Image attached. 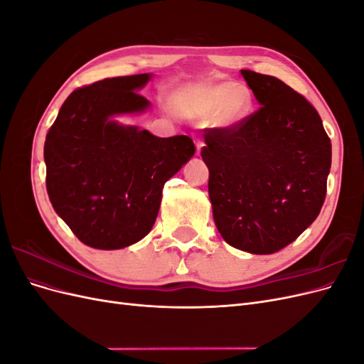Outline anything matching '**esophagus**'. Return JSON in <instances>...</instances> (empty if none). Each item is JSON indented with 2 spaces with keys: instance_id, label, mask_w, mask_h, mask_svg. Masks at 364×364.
<instances>
[{
  "instance_id": "34e87169",
  "label": "esophagus",
  "mask_w": 364,
  "mask_h": 364,
  "mask_svg": "<svg viewBox=\"0 0 364 364\" xmlns=\"http://www.w3.org/2000/svg\"><path fill=\"white\" fill-rule=\"evenodd\" d=\"M203 146H205L203 141H200V139L196 141V151H197V155H200V151H202Z\"/></svg>"
}]
</instances>
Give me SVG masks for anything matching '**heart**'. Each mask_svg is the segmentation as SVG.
<instances>
[{"mask_svg": "<svg viewBox=\"0 0 364 364\" xmlns=\"http://www.w3.org/2000/svg\"><path fill=\"white\" fill-rule=\"evenodd\" d=\"M252 111V95L246 86L230 82L205 86L191 105V115L211 119L220 129L238 126Z\"/></svg>", "mask_w": 364, "mask_h": 364, "instance_id": "obj_1", "label": "heart"}]
</instances>
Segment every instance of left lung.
<instances>
[{"label":"left lung","mask_w":364,"mask_h":364,"mask_svg":"<svg viewBox=\"0 0 364 364\" xmlns=\"http://www.w3.org/2000/svg\"><path fill=\"white\" fill-rule=\"evenodd\" d=\"M259 109L206 129L202 159L214 222L228 245L255 255L289 246L321 213L331 141L305 97L272 75L241 70Z\"/></svg>","instance_id":"obj_1"}]
</instances>
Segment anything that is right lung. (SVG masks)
Listing matches in <instances>:
<instances>
[{
	"instance_id": "obj_1",
	"label": "right lung",
	"mask_w": 364,
	"mask_h": 364,
	"mask_svg": "<svg viewBox=\"0 0 364 364\" xmlns=\"http://www.w3.org/2000/svg\"><path fill=\"white\" fill-rule=\"evenodd\" d=\"M150 79L149 73L112 77L75 90L47 134L50 202L90 247L115 250L144 238L158 217L164 183L196 151L190 136L159 138L117 121L151 106L138 94Z\"/></svg>"
}]
</instances>
